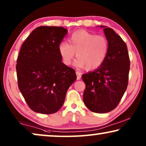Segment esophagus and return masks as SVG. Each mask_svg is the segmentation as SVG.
I'll return each mask as SVG.
<instances>
[{
	"label": "esophagus",
	"mask_w": 146,
	"mask_h": 146,
	"mask_svg": "<svg viewBox=\"0 0 146 146\" xmlns=\"http://www.w3.org/2000/svg\"><path fill=\"white\" fill-rule=\"evenodd\" d=\"M76 74L77 76V80H80L81 78V72L79 71H76Z\"/></svg>",
	"instance_id": "34e87169"
}]
</instances>
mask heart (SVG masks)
<instances>
[{
    "label": "heart",
    "mask_w": 146,
    "mask_h": 146,
    "mask_svg": "<svg viewBox=\"0 0 146 146\" xmlns=\"http://www.w3.org/2000/svg\"><path fill=\"white\" fill-rule=\"evenodd\" d=\"M68 41L69 44L62 42L58 46L59 54L66 65L70 64L76 52L75 65L92 70L101 66L108 52L109 42L106 37L85 30L74 32Z\"/></svg>",
    "instance_id": "heart-1"
}]
</instances>
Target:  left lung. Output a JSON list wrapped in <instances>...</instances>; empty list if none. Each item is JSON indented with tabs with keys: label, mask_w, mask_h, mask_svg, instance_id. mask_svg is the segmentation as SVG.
Here are the masks:
<instances>
[{
	"label": "left lung",
	"mask_w": 146,
	"mask_h": 146,
	"mask_svg": "<svg viewBox=\"0 0 146 146\" xmlns=\"http://www.w3.org/2000/svg\"><path fill=\"white\" fill-rule=\"evenodd\" d=\"M109 42L104 62L97 70L83 74L86 88L83 100L90 110L106 113L115 109L128 84L130 62L125 42L112 29L104 26Z\"/></svg>",
	"instance_id": "obj_1"
}]
</instances>
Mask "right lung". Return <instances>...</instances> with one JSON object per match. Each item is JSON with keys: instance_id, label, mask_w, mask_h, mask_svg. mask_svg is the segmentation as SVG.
<instances>
[{"instance_id": "right-lung-1", "label": "right lung", "mask_w": 146, "mask_h": 146, "mask_svg": "<svg viewBox=\"0 0 146 146\" xmlns=\"http://www.w3.org/2000/svg\"><path fill=\"white\" fill-rule=\"evenodd\" d=\"M68 33L61 27H38L22 45L16 66L18 86L32 110L56 113L62 106L75 70L66 66L58 46Z\"/></svg>"}]
</instances>
